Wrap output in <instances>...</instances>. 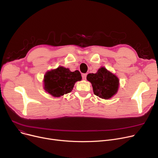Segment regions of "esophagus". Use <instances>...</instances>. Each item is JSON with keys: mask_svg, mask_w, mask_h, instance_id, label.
Returning <instances> with one entry per match:
<instances>
[{"mask_svg": "<svg viewBox=\"0 0 158 158\" xmlns=\"http://www.w3.org/2000/svg\"><path fill=\"white\" fill-rule=\"evenodd\" d=\"M86 76H87V74L86 73H82V77L83 79H86Z\"/></svg>", "mask_w": 158, "mask_h": 158, "instance_id": "34e87169", "label": "esophagus"}]
</instances>
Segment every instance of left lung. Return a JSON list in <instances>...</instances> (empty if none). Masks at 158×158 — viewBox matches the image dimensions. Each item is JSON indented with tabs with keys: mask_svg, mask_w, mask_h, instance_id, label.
<instances>
[{
	"mask_svg": "<svg viewBox=\"0 0 158 158\" xmlns=\"http://www.w3.org/2000/svg\"><path fill=\"white\" fill-rule=\"evenodd\" d=\"M86 79L92 83L94 94L100 98L109 99L118 92V78L105 67H101L95 73H88Z\"/></svg>",
	"mask_w": 158,
	"mask_h": 158,
	"instance_id": "1",
	"label": "left lung"
}]
</instances>
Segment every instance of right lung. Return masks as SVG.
Returning a JSON list of instances; mask_svg holds the SVG:
<instances>
[{
    "instance_id": "add662e5",
    "label": "right lung",
    "mask_w": 158,
    "mask_h": 158,
    "mask_svg": "<svg viewBox=\"0 0 158 158\" xmlns=\"http://www.w3.org/2000/svg\"><path fill=\"white\" fill-rule=\"evenodd\" d=\"M82 79L78 70L71 72L69 69L59 66L48 71L44 76V89L54 97H59L72 92L74 85Z\"/></svg>"
}]
</instances>
